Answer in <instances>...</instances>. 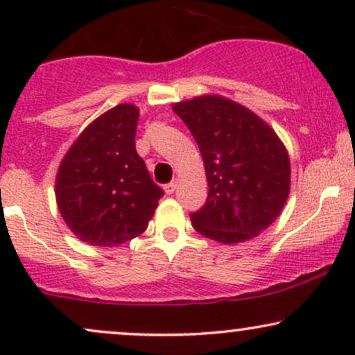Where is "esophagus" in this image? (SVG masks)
Listing matches in <instances>:
<instances>
[{
    "label": "esophagus",
    "mask_w": 355,
    "mask_h": 355,
    "mask_svg": "<svg viewBox=\"0 0 355 355\" xmlns=\"http://www.w3.org/2000/svg\"><path fill=\"white\" fill-rule=\"evenodd\" d=\"M175 189H177V180H175V182H170V183H166V185L164 187V190H165V193H166V195H172L173 191H175Z\"/></svg>",
    "instance_id": "obj_1"
}]
</instances>
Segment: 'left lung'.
<instances>
[{
  "instance_id": "1",
  "label": "left lung",
  "mask_w": 355,
  "mask_h": 355,
  "mask_svg": "<svg viewBox=\"0 0 355 355\" xmlns=\"http://www.w3.org/2000/svg\"><path fill=\"white\" fill-rule=\"evenodd\" d=\"M200 148L209 197L190 215L203 237L234 245L268 229L291 191V158L274 130L243 105L220 95L178 101Z\"/></svg>"
}]
</instances>
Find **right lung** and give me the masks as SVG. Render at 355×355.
<instances>
[{
	"label": "right lung",
	"instance_id": "obj_1",
	"mask_svg": "<svg viewBox=\"0 0 355 355\" xmlns=\"http://www.w3.org/2000/svg\"><path fill=\"white\" fill-rule=\"evenodd\" d=\"M140 110L120 103L93 120L58 166V210L81 242L113 247L141 235L164 190L135 148Z\"/></svg>",
	"mask_w": 355,
	"mask_h": 355
}]
</instances>
